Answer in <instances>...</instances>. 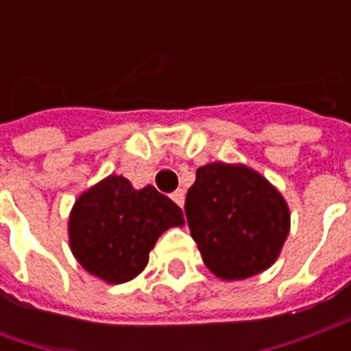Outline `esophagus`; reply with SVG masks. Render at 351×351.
Listing matches in <instances>:
<instances>
[{"label":"esophagus","mask_w":351,"mask_h":351,"mask_svg":"<svg viewBox=\"0 0 351 351\" xmlns=\"http://www.w3.org/2000/svg\"><path fill=\"white\" fill-rule=\"evenodd\" d=\"M171 197H173V201H175L176 205H178V206H184V199H186V191H184V190H176L175 193L171 195Z\"/></svg>","instance_id":"obj_1"}]
</instances>
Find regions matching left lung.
Wrapping results in <instances>:
<instances>
[{"mask_svg":"<svg viewBox=\"0 0 351 351\" xmlns=\"http://www.w3.org/2000/svg\"><path fill=\"white\" fill-rule=\"evenodd\" d=\"M184 210L201 258L221 280L267 271L289 235L286 199L246 165L216 161L199 167Z\"/></svg>","mask_w":351,"mask_h":351,"instance_id":"left-lung-1","label":"left lung"}]
</instances>
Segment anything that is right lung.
I'll return each instance as SVG.
<instances>
[{
  "label": "right lung",
  "instance_id": "add662e5",
  "mask_svg": "<svg viewBox=\"0 0 351 351\" xmlns=\"http://www.w3.org/2000/svg\"><path fill=\"white\" fill-rule=\"evenodd\" d=\"M175 226H184V214L167 195L154 186L135 190L128 178L110 175L75 201L69 246L90 274L123 284L145 269L156 241Z\"/></svg>",
  "mask_w": 351,
  "mask_h": 351
}]
</instances>
